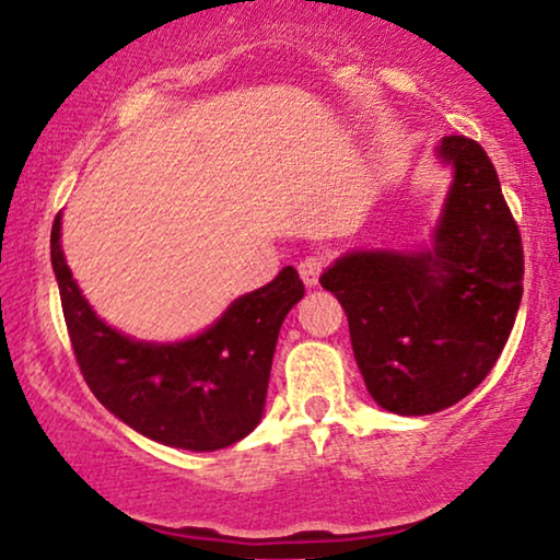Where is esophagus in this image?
I'll use <instances>...</instances> for the list:
<instances>
[{
  "mask_svg": "<svg viewBox=\"0 0 560 560\" xmlns=\"http://www.w3.org/2000/svg\"><path fill=\"white\" fill-rule=\"evenodd\" d=\"M324 267H326L324 257L308 255V257L301 259V265H298V272H301V280L305 282V285L313 288V285H318V278H320V272H324Z\"/></svg>",
  "mask_w": 560,
  "mask_h": 560,
  "instance_id": "34e87169",
  "label": "esophagus"
}]
</instances>
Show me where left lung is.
<instances>
[{
  "label": "left lung",
  "instance_id": "left-lung-1",
  "mask_svg": "<svg viewBox=\"0 0 560 560\" xmlns=\"http://www.w3.org/2000/svg\"><path fill=\"white\" fill-rule=\"evenodd\" d=\"M454 186L431 252H351L320 275L347 311L366 389L397 416L464 400L492 372L523 298V240L492 160L443 137Z\"/></svg>",
  "mask_w": 560,
  "mask_h": 560
}]
</instances>
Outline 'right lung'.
Listing matches in <instances>:
<instances>
[{
    "instance_id": "right-lung-1",
    "label": "right lung",
    "mask_w": 560,
    "mask_h": 560,
    "mask_svg": "<svg viewBox=\"0 0 560 560\" xmlns=\"http://www.w3.org/2000/svg\"><path fill=\"white\" fill-rule=\"evenodd\" d=\"M58 240L60 213L50 232L60 305L75 362L106 410L152 441L188 451L226 448L255 431L280 326L305 293L293 267L236 298L196 339L144 343L114 331L91 311Z\"/></svg>"
}]
</instances>
